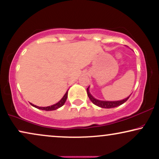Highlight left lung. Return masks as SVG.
Returning <instances> with one entry per match:
<instances>
[{
	"instance_id": "left-lung-1",
	"label": "left lung",
	"mask_w": 159,
	"mask_h": 159,
	"mask_svg": "<svg viewBox=\"0 0 159 159\" xmlns=\"http://www.w3.org/2000/svg\"><path fill=\"white\" fill-rule=\"evenodd\" d=\"M87 93H88V95L89 97V98L91 101L93 102V104L96 105L98 106L101 108H115L117 107V106L121 105L124 103H125L126 101L129 99V98L130 97V95L129 97L126 98L125 99L121 100V101H100V100L95 99L94 97L92 95L90 94V91H89V87L87 88Z\"/></svg>"
}]
</instances>
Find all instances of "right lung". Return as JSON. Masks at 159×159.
Returning a JSON list of instances; mask_svg holds the SVG:
<instances>
[{"label":"right lung","mask_w":159,"mask_h":159,"mask_svg":"<svg viewBox=\"0 0 159 159\" xmlns=\"http://www.w3.org/2000/svg\"><path fill=\"white\" fill-rule=\"evenodd\" d=\"M67 96H68V91H66V93H65V95H64V97L62 98L57 103L54 104V105H52V106H47V107H39V106H37L35 105H34V104L32 103H30L32 106H34V107H35L37 108H39V109H41V110H44V111H53V110H56L58 109V108L61 107V106L64 105L65 103V102L66 101V98H67Z\"/></svg>","instance_id":"1"}]
</instances>
